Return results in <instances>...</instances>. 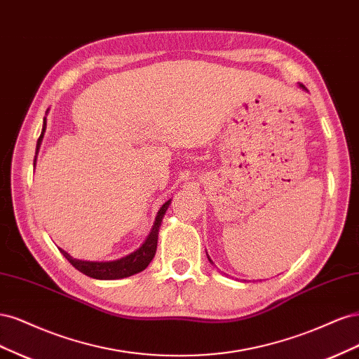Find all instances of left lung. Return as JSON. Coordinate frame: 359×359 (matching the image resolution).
Listing matches in <instances>:
<instances>
[{
  "label": "left lung",
  "instance_id": "8db88e82",
  "mask_svg": "<svg viewBox=\"0 0 359 359\" xmlns=\"http://www.w3.org/2000/svg\"><path fill=\"white\" fill-rule=\"evenodd\" d=\"M299 86H301V88H304V90H306V86H304V85H302V83H299ZM208 259H210V257H208ZM210 262H211V264H212V260H211V259H210Z\"/></svg>",
  "mask_w": 359,
  "mask_h": 359
}]
</instances>
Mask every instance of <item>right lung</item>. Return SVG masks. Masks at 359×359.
I'll return each mask as SVG.
<instances>
[{
	"mask_svg": "<svg viewBox=\"0 0 359 359\" xmlns=\"http://www.w3.org/2000/svg\"><path fill=\"white\" fill-rule=\"evenodd\" d=\"M45 130H46V116H45V121H43V128H41V135L37 140V148H36V157L37 153L40 149L41 145V140H43V135H45ZM34 166H36V158H34ZM170 205V199L168 202H165L161 205V208L156 217V222L153 229H151L149 235L147 236L145 243L140 245L136 252L130 253L121 259H116V260H109V262H93V260H81V259H74L67 252H64V250L60 248V252L64 255L69 262L78 269L81 271L82 274L88 276L91 278H97V280H118V278H126L130 276H135L140 271H144L151 260H153L154 255H156V250H157V240H158V229L161 226V220L163 217H165V212L168 211Z\"/></svg>",
	"mask_w": 359,
	"mask_h": 359,
	"instance_id": "obj_1",
	"label": "right lung"
}]
</instances>
